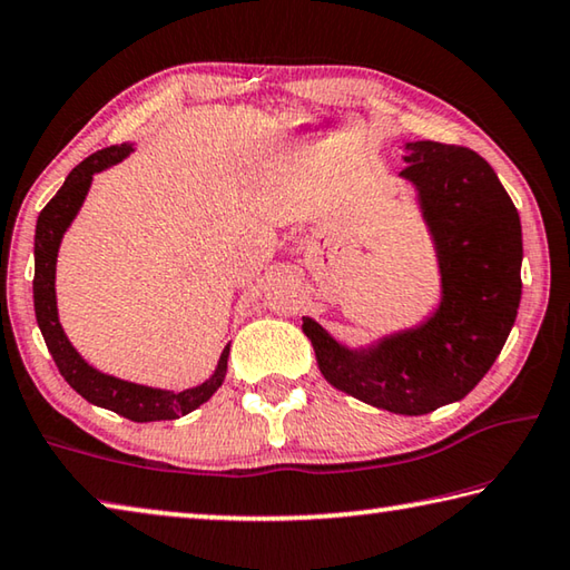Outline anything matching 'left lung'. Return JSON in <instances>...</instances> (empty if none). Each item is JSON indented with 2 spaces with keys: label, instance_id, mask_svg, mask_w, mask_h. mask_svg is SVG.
<instances>
[{
  "label": "left lung",
  "instance_id": "left-lung-1",
  "mask_svg": "<svg viewBox=\"0 0 570 570\" xmlns=\"http://www.w3.org/2000/svg\"><path fill=\"white\" fill-rule=\"evenodd\" d=\"M400 176L417 190L440 266V304L422 324L350 350L304 316L332 387L394 414H428L485 377L513 330L523 234L513 200L475 150L417 140Z\"/></svg>",
  "mask_w": 570,
  "mask_h": 570
}]
</instances>
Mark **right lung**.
<instances>
[{"label":"right lung","mask_w":570,"mask_h":570,"mask_svg":"<svg viewBox=\"0 0 570 570\" xmlns=\"http://www.w3.org/2000/svg\"><path fill=\"white\" fill-rule=\"evenodd\" d=\"M130 153H132L130 142L92 153L90 158H85L80 166L72 168L70 176L65 178L62 188L57 190L50 204L42 208L35 228V282H32L35 314L57 370H60L65 382L70 384L77 394H82L88 402L98 404V407L118 412L132 422L178 420L183 414L198 410L200 404L208 402L220 384H224L230 344L220 352L216 372L210 374L204 384L183 390V392H170V390L146 387V384L125 382V380L112 377V374L95 370V366H90L82 360L80 352L70 344V340H67V334L60 324V316H57L55 266H57V250H60L65 230L70 228L85 196H88L95 173L115 166V163L128 158Z\"/></svg>","instance_id":"1"}]
</instances>
